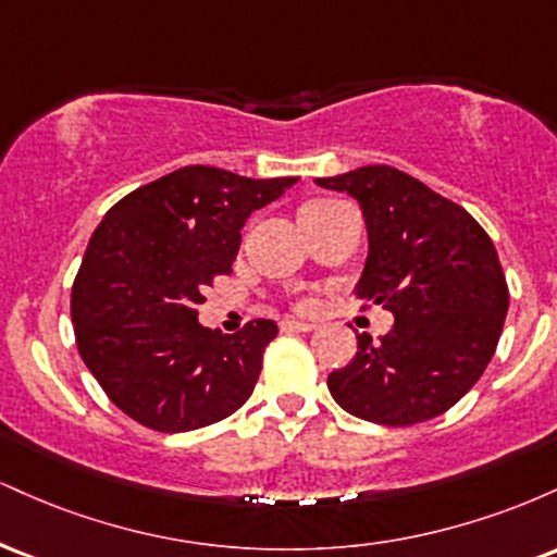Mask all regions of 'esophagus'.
<instances>
[{"instance_id": "1", "label": "esophagus", "mask_w": 557, "mask_h": 557, "mask_svg": "<svg viewBox=\"0 0 557 557\" xmlns=\"http://www.w3.org/2000/svg\"><path fill=\"white\" fill-rule=\"evenodd\" d=\"M280 330H283V332H311V330H317V324L296 322V319H285V322H280Z\"/></svg>"}]
</instances>
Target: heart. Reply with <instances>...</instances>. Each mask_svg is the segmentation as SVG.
Instances as JSON below:
<instances>
[{
  "instance_id": "heart-1",
  "label": "heart",
  "mask_w": 557,
  "mask_h": 557,
  "mask_svg": "<svg viewBox=\"0 0 557 557\" xmlns=\"http://www.w3.org/2000/svg\"><path fill=\"white\" fill-rule=\"evenodd\" d=\"M332 201H309V203H304V207H300V214H309V212H319V209H324V207H330ZM309 306V304H306Z\"/></svg>"
}]
</instances>
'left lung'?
<instances>
[{
	"label": "left lung",
	"instance_id": "left-lung-1",
	"mask_svg": "<svg viewBox=\"0 0 557 557\" xmlns=\"http://www.w3.org/2000/svg\"><path fill=\"white\" fill-rule=\"evenodd\" d=\"M317 185L359 201L369 257L356 296L395 317L380 341L356 335L354 361L327 376L332 398L385 426L440 417L484 374L508 314L490 235L463 207L387 164Z\"/></svg>",
	"mask_w": 557,
	"mask_h": 557
}]
</instances>
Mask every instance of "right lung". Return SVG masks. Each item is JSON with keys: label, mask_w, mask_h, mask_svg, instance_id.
<instances>
[{"label": "right lung", "mask_w": 557, "mask_h": 557, "mask_svg": "<svg viewBox=\"0 0 557 557\" xmlns=\"http://www.w3.org/2000/svg\"><path fill=\"white\" fill-rule=\"evenodd\" d=\"M298 177L253 181L190 164L104 214L75 274L70 314L88 372L120 411L154 432H190L251 398L272 319L235 335L198 324L203 287L233 272L240 230Z\"/></svg>", "instance_id": "1"}]
</instances>
